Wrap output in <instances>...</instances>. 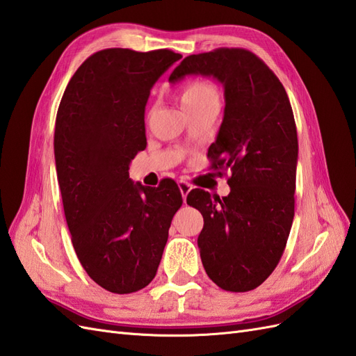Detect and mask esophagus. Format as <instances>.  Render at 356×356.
Segmentation results:
<instances>
[{"label": "esophagus", "mask_w": 356, "mask_h": 356, "mask_svg": "<svg viewBox=\"0 0 356 356\" xmlns=\"http://www.w3.org/2000/svg\"><path fill=\"white\" fill-rule=\"evenodd\" d=\"M178 187H179V192H181V195H183V201H184V204H186V197H187V195H188L190 190H192L193 187H192V184H188L187 181H179V183H178Z\"/></svg>", "instance_id": "1"}]
</instances>
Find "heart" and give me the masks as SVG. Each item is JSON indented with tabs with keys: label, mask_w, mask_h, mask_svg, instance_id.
I'll list each match as a JSON object with an SVG mask.
<instances>
[{
	"label": "heart",
	"mask_w": 356,
	"mask_h": 356,
	"mask_svg": "<svg viewBox=\"0 0 356 356\" xmlns=\"http://www.w3.org/2000/svg\"><path fill=\"white\" fill-rule=\"evenodd\" d=\"M211 99H219L218 92L213 86L204 80H192L183 86L181 89V102L183 107H195Z\"/></svg>",
	"instance_id": "heart-1"
}]
</instances>
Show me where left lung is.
Listing matches in <instances>:
<instances>
[{
    "mask_svg": "<svg viewBox=\"0 0 356 356\" xmlns=\"http://www.w3.org/2000/svg\"><path fill=\"white\" fill-rule=\"evenodd\" d=\"M201 74L222 83L225 111L211 168L228 170V196L195 188L187 204L201 211L197 248L207 275L220 289L243 293L278 266L294 218L298 133L284 86L243 48H218L186 57L169 76Z\"/></svg>",
    "mask_w": 356,
    "mask_h": 356,
    "instance_id": "1",
    "label": "left lung"
}]
</instances>
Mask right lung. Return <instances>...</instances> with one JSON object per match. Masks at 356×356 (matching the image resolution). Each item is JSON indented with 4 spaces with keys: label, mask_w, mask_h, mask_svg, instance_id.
<instances>
[{
    "label": "right lung",
    "mask_w": 356,
    "mask_h": 356,
    "mask_svg": "<svg viewBox=\"0 0 356 356\" xmlns=\"http://www.w3.org/2000/svg\"><path fill=\"white\" fill-rule=\"evenodd\" d=\"M181 57L170 49L98 51L76 69L57 110L56 169L75 254L95 282L116 294L154 280L183 204L175 181L145 187L128 173L146 148L152 86Z\"/></svg>",
    "instance_id": "right-lung-1"
}]
</instances>
